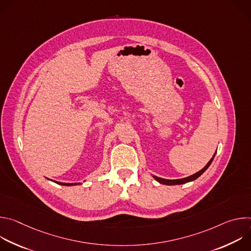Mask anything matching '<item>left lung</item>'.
I'll use <instances>...</instances> for the list:
<instances>
[{"label": "left lung", "instance_id": "8db88e82", "mask_svg": "<svg viewBox=\"0 0 251 251\" xmlns=\"http://www.w3.org/2000/svg\"><path fill=\"white\" fill-rule=\"evenodd\" d=\"M216 153H217V152H216ZM216 153H214V155H216ZM214 155H213V157L209 160V162L205 165V167H204L203 169H201L200 172H198V173H196V174H194V175H192V176H188V177L178 178V180H165V178L158 177V176H154V178H155L156 181H158L159 183L164 184V185H182V184H186V183H188V182L194 181V180H196V178H198V177L209 167V165L211 164V162H212V160H213V158H214Z\"/></svg>", "mask_w": 251, "mask_h": 251}]
</instances>
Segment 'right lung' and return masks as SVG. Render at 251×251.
Returning a JSON list of instances; mask_svg holds the SVG:
<instances>
[{"mask_svg":"<svg viewBox=\"0 0 251 251\" xmlns=\"http://www.w3.org/2000/svg\"><path fill=\"white\" fill-rule=\"evenodd\" d=\"M55 183H57L58 185H62V186H75V185H78V183L77 184H67V183H59V182H55Z\"/></svg>","mask_w":251,"mask_h":251,"instance_id":"obj_1","label":"right lung"}]
</instances>
